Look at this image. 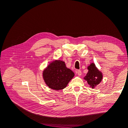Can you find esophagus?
<instances>
[{
  "label": "esophagus",
  "instance_id": "1",
  "mask_svg": "<svg viewBox=\"0 0 128 128\" xmlns=\"http://www.w3.org/2000/svg\"><path fill=\"white\" fill-rule=\"evenodd\" d=\"M76 74H77L78 76H80L81 75H82V72L80 70H76Z\"/></svg>",
  "mask_w": 128,
  "mask_h": 128
}]
</instances>
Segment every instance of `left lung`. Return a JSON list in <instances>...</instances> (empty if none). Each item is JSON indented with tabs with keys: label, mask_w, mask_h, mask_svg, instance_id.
I'll use <instances>...</instances> for the list:
<instances>
[{
	"label": "left lung",
	"mask_w": 128,
	"mask_h": 128,
	"mask_svg": "<svg viewBox=\"0 0 128 128\" xmlns=\"http://www.w3.org/2000/svg\"><path fill=\"white\" fill-rule=\"evenodd\" d=\"M88 72L84 79L87 81L88 85L92 88H94L96 86L102 82V74L96 67L94 63H91L88 67Z\"/></svg>",
	"instance_id": "1"
}]
</instances>
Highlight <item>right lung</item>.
Segmentation results:
<instances>
[{"label":"right lung","instance_id":"obj_1","mask_svg":"<svg viewBox=\"0 0 128 128\" xmlns=\"http://www.w3.org/2000/svg\"><path fill=\"white\" fill-rule=\"evenodd\" d=\"M75 74L66 66L64 62L59 60L52 61L42 72L47 86L54 90H61L67 86Z\"/></svg>","mask_w":128,"mask_h":128}]
</instances>
